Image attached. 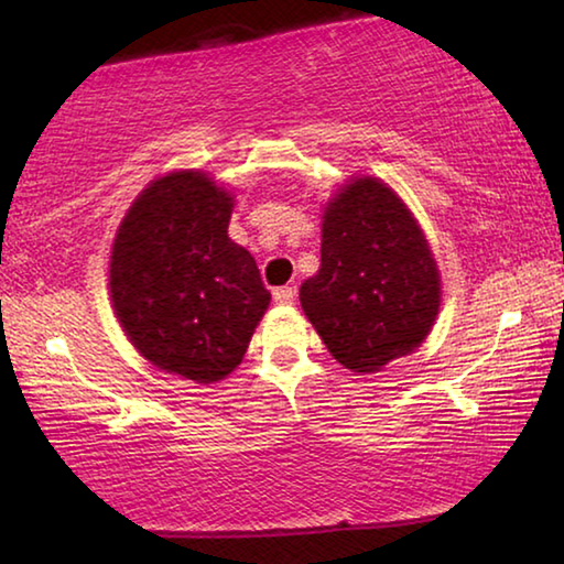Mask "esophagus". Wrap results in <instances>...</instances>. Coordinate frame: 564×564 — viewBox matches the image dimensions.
<instances>
[{
	"mask_svg": "<svg viewBox=\"0 0 564 564\" xmlns=\"http://www.w3.org/2000/svg\"><path fill=\"white\" fill-rule=\"evenodd\" d=\"M275 303H293L295 301V289L293 285H281V289L273 291Z\"/></svg>",
	"mask_w": 564,
	"mask_h": 564,
	"instance_id": "34e87169",
	"label": "esophagus"
}]
</instances>
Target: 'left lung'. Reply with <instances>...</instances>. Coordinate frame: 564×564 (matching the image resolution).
<instances>
[{
  "mask_svg": "<svg viewBox=\"0 0 564 564\" xmlns=\"http://www.w3.org/2000/svg\"><path fill=\"white\" fill-rule=\"evenodd\" d=\"M301 305L352 373H376L425 340L441 281L423 231L383 181H350L328 204L321 269L301 285Z\"/></svg>",
  "mask_w": 564,
  "mask_h": 564,
  "instance_id": "1",
  "label": "left lung"
}]
</instances>
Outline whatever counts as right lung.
Wrapping results in <instances>:
<instances>
[{
  "mask_svg": "<svg viewBox=\"0 0 564 564\" xmlns=\"http://www.w3.org/2000/svg\"><path fill=\"white\" fill-rule=\"evenodd\" d=\"M231 196L198 171L161 176L129 208L111 251V301L141 356L196 383L241 362L271 293L228 238Z\"/></svg>",
  "mask_w": 564,
  "mask_h": 564,
  "instance_id": "obj_1",
  "label": "right lung"
}]
</instances>
